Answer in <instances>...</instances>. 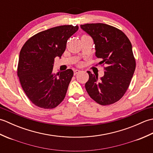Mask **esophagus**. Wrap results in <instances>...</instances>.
<instances>
[{
	"label": "esophagus",
	"mask_w": 153,
	"mask_h": 153,
	"mask_svg": "<svg viewBox=\"0 0 153 153\" xmlns=\"http://www.w3.org/2000/svg\"><path fill=\"white\" fill-rule=\"evenodd\" d=\"M80 70H74V75L75 76H76V74H79V72H80Z\"/></svg>",
	"instance_id": "34e87169"
}]
</instances>
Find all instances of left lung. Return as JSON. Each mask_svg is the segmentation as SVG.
Listing matches in <instances>:
<instances>
[{"mask_svg": "<svg viewBox=\"0 0 153 153\" xmlns=\"http://www.w3.org/2000/svg\"><path fill=\"white\" fill-rule=\"evenodd\" d=\"M80 26L93 38L96 56L102 59L100 64L106 65L100 79L87 71L86 91L99 105H111L123 96L134 76L136 64L131 43L123 32L111 25L97 23Z\"/></svg>", "mask_w": 153, "mask_h": 153, "instance_id": "1", "label": "left lung"}]
</instances>
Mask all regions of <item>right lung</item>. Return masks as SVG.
I'll return each mask as SVG.
<instances>
[{"instance_id":"right-lung-1","label":"right lung","mask_w":153,"mask_h":153,"mask_svg":"<svg viewBox=\"0 0 153 153\" xmlns=\"http://www.w3.org/2000/svg\"><path fill=\"white\" fill-rule=\"evenodd\" d=\"M78 26L64 25L41 31L25 42L19 53L18 76L23 90L35 105L56 107L65 98L72 78L71 69L54 74V58L61 57L68 39Z\"/></svg>"}]
</instances>
